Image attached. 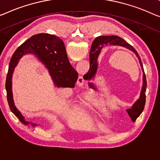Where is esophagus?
Returning <instances> with one entry per match:
<instances>
[{"label":"esophagus","mask_w":160,"mask_h":160,"mask_svg":"<svg viewBox=\"0 0 160 160\" xmlns=\"http://www.w3.org/2000/svg\"><path fill=\"white\" fill-rule=\"evenodd\" d=\"M84 78H83V77L82 75L79 76V78H78V84H79L80 85H82L83 84H84Z\"/></svg>","instance_id":"obj_1"}]
</instances>
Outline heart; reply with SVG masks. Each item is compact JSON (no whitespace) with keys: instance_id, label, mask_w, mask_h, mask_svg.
<instances>
[{"instance_id":"obj_1","label":"heart","mask_w":160,"mask_h":160,"mask_svg":"<svg viewBox=\"0 0 160 160\" xmlns=\"http://www.w3.org/2000/svg\"><path fill=\"white\" fill-rule=\"evenodd\" d=\"M88 104L89 106H94V107H98V101L95 98H90L88 100ZM106 116H108V113H106Z\"/></svg>"}]
</instances>
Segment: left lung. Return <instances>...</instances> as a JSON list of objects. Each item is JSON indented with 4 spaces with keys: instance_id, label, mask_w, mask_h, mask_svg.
I'll list each match as a JSON object with an SVG mask.
<instances>
[{
    "instance_id": "left-lung-1",
    "label": "left lung",
    "mask_w": 160,
    "mask_h": 160,
    "mask_svg": "<svg viewBox=\"0 0 160 160\" xmlns=\"http://www.w3.org/2000/svg\"><path fill=\"white\" fill-rule=\"evenodd\" d=\"M108 44L111 45H117V46H121L127 48L128 49L131 50L133 53L136 54V56L139 59V64L141 65L142 72H143V84L141 92H140L139 98L133 104V106L131 107V108L126 109V111L129 116L132 118V121L134 122L138 117H139L140 114L144 110L145 102H146V88H147V80L146 76H145L144 68H143V65L141 61V58L136 51V49L133 48L132 46H131L129 44L125 42L121 37H117V36H101V37H98L94 39L92 42L91 48L93 47L92 50V55H90V69L88 72L83 75V78L86 80H91L95 78L96 75L97 70H98V57L100 54L102 48L104 46H106ZM88 84L90 87L94 88V85L92 82H88Z\"/></svg>"
}]
</instances>
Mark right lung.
<instances>
[{"mask_svg":"<svg viewBox=\"0 0 160 160\" xmlns=\"http://www.w3.org/2000/svg\"><path fill=\"white\" fill-rule=\"evenodd\" d=\"M33 54L48 70L49 74L57 88H74L78 74L71 66L66 53L64 42L60 38L49 34L32 36L23 43L14 52L9 63L6 81L7 100L11 111L25 125L37 126L25 120L24 117L14 105L12 92V75L19 59L24 54Z\"/></svg>","mask_w":160,"mask_h":160,"instance_id":"obj_1","label":"right lung"}]
</instances>
